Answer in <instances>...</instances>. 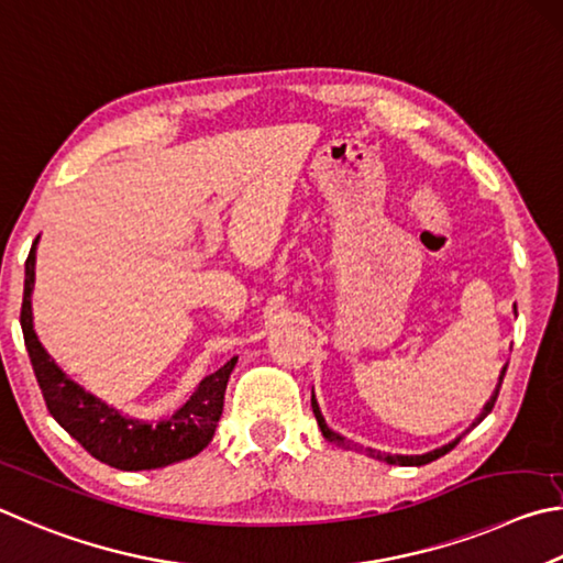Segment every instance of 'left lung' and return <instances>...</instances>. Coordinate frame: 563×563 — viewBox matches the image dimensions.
Returning <instances> with one entry per match:
<instances>
[{"label":"left lung","mask_w":563,"mask_h":563,"mask_svg":"<svg viewBox=\"0 0 563 563\" xmlns=\"http://www.w3.org/2000/svg\"><path fill=\"white\" fill-rule=\"evenodd\" d=\"M505 373H507V366H505V371H501V376H499V386H497V390H495V396L489 398V402L485 406V410H482V416L477 418V422L485 420V418L489 416V412H492V408H495L497 396H499V388H501V380H505ZM311 408H313V416H317V422H319V428H321V432H323V438H327L329 442H336V445H341V448H349L351 442H346V438H341L339 432H333V430L327 426V420H323L321 410H319V402H317V398H313V396H311ZM477 422H475V426H477ZM457 442H460V438H457V440H452L450 445H445V448L428 452V455H386V452H378V450H366V452H368L371 457L388 462V465H428V462L438 460V457L445 455V452H450L452 448L457 445Z\"/></svg>","instance_id":"obj_1"}]
</instances>
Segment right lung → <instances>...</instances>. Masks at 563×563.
Here are the masks:
<instances>
[{
    "label": "right lung",
    "mask_w": 563,
    "mask_h": 563,
    "mask_svg": "<svg viewBox=\"0 0 563 563\" xmlns=\"http://www.w3.org/2000/svg\"><path fill=\"white\" fill-rule=\"evenodd\" d=\"M34 260L36 240L26 256L24 299H22V331L32 358L34 376L42 388L46 408L68 435L81 442V448L96 460L115 470H155L173 465L202 452L214 435L222 416L224 388L230 380L236 358H230L220 371L200 380L190 400L161 422H141L123 418L121 412L108 408L81 386H76L66 373L56 366L52 356L38 343L32 323V289H34Z\"/></svg>",
    "instance_id": "1"
}]
</instances>
